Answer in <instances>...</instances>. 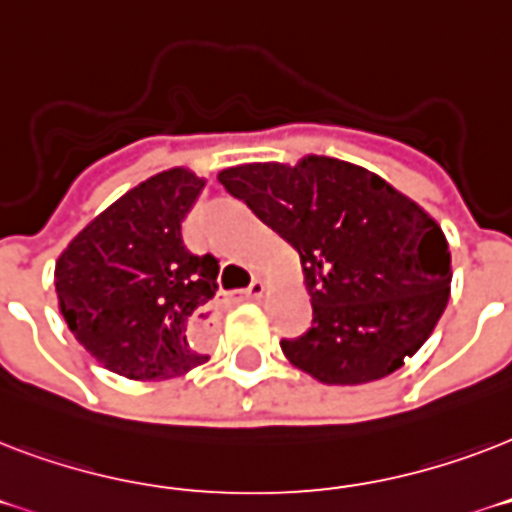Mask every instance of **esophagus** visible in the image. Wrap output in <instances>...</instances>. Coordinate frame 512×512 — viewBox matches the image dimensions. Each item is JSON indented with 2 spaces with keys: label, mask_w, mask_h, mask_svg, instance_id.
I'll return each mask as SVG.
<instances>
[{
  "label": "esophagus",
  "mask_w": 512,
  "mask_h": 512,
  "mask_svg": "<svg viewBox=\"0 0 512 512\" xmlns=\"http://www.w3.org/2000/svg\"><path fill=\"white\" fill-rule=\"evenodd\" d=\"M263 292H265V281L252 279V284H249L247 289H241L236 297H239V300H260V297H263Z\"/></svg>",
  "instance_id": "esophagus-1"
}]
</instances>
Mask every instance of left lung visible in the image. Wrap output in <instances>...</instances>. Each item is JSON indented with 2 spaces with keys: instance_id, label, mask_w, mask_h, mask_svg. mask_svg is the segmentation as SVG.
<instances>
[{
  "instance_id": "left-lung-1",
  "label": "left lung",
  "mask_w": 512,
  "mask_h": 512,
  "mask_svg": "<svg viewBox=\"0 0 512 512\" xmlns=\"http://www.w3.org/2000/svg\"><path fill=\"white\" fill-rule=\"evenodd\" d=\"M300 255L311 329L284 356L327 385L382 380L428 340L449 300L444 231L404 193L356 164L305 156L217 175Z\"/></svg>"
}]
</instances>
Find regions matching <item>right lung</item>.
<instances>
[{"label":"right lung","mask_w":512,"mask_h":512,"mask_svg":"<svg viewBox=\"0 0 512 512\" xmlns=\"http://www.w3.org/2000/svg\"><path fill=\"white\" fill-rule=\"evenodd\" d=\"M204 180L175 167L135 185L55 263L60 313L111 372L170 380L207 361L199 335L217 292L215 255L185 247V215Z\"/></svg>","instance_id":"obj_1"}]
</instances>
